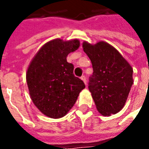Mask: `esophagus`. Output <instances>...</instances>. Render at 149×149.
I'll return each mask as SVG.
<instances>
[{"mask_svg":"<svg viewBox=\"0 0 149 149\" xmlns=\"http://www.w3.org/2000/svg\"><path fill=\"white\" fill-rule=\"evenodd\" d=\"M81 79L82 80V81H84V83L85 84H87V81H86V77H85V76H82L81 77Z\"/></svg>","mask_w":149,"mask_h":149,"instance_id":"obj_1","label":"esophagus"}]
</instances>
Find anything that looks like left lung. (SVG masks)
Masks as SVG:
<instances>
[{
  "label": "left lung",
  "instance_id": "1",
  "mask_svg": "<svg viewBox=\"0 0 149 149\" xmlns=\"http://www.w3.org/2000/svg\"><path fill=\"white\" fill-rule=\"evenodd\" d=\"M90 59L93 74L88 88L97 109L109 116L124 108L133 83V69L117 49L105 41L82 44Z\"/></svg>",
  "mask_w": 149,
  "mask_h": 149
}]
</instances>
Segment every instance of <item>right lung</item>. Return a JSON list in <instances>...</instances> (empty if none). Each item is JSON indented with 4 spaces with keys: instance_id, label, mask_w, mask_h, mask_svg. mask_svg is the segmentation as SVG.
Masks as SVG:
<instances>
[{
    "instance_id": "add662e5",
    "label": "right lung",
    "mask_w": 149,
    "mask_h": 149,
    "mask_svg": "<svg viewBox=\"0 0 149 149\" xmlns=\"http://www.w3.org/2000/svg\"><path fill=\"white\" fill-rule=\"evenodd\" d=\"M80 47V40H49L38 50L26 72L31 100L48 117L65 116L77 100L84 82L73 74L74 66L67 62V56Z\"/></svg>"
}]
</instances>
